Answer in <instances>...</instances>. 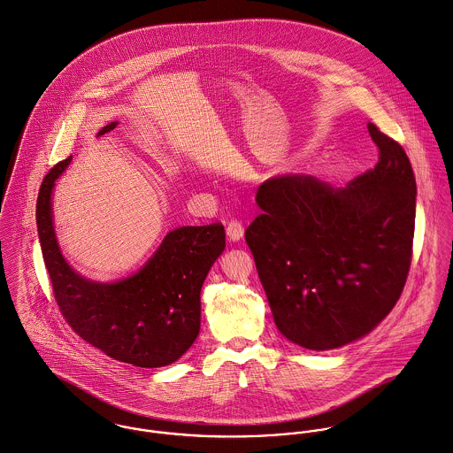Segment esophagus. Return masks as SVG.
<instances>
[{"mask_svg": "<svg viewBox=\"0 0 453 453\" xmlns=\"http://www.w3.org/2000/svg\"><path fill=\"white\" fill-rule=\"evenodd\" d=\"M226 234L229 242H240L243 238V226L238 220H231L226 227Z\"/></svg>", "mask_w": 453, "mask_h": 453, "instance_id": "34e87169", "label": "esophagus"}]
</instances>
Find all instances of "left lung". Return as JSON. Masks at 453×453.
Returning <instances> with one entry per match:
<instances>
[{"label": "left lung", "mask_w": 453, "mask_h": 453, "mask_svg": "<svg viewBox=\"0 0 453 453\" xmlns=\"http://www.w3.org/2000/svg\"><path fill=\"white\" fill-rule=\"evenodd\" d=\"M376 166L343 188L311 175L263 181L245 240L278 331L308 350L371 333L411 265L417 183L404 149L367 124Z\"/></svg>", "instance_id": "obj_1"}]
</instances>
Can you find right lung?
<instances>
[{"label": "right lung", "instance_id": "1", "mask_svg": "<svg viewBox=\"0 0 453 453\" xmlns=\"http://www.w3.org/2000/svg\"><path fill=\"white\" fill-rule=\"evenodd\" d=\"M104 126L97 136L111 131ZM72 156L42 181L36 227L56 303L72 329L115 361L161 367L179 361L199 334L201 287L226 249L222 224L170 231L154 256L131 276L99 283L73 272L58 245L52 190Z\"/></svg>", "mask_w": 453, "mask_h": 453}]
</instances>
